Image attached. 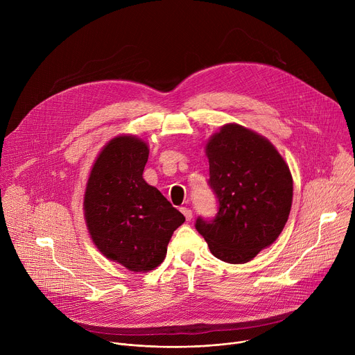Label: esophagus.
Here are the masks:
<instances>
[{
	"label": "esophagus",
	"instance_id": "34e87169",
	"mask_svg": "<svg viewBox=\"0 0 355 355\" xmlns=\"http://www.w3.org/2000/svg\"><path fill=\"white\" fill-rule=\"evenodd\" d=\"M180 211H181V212H182V215H184V216H185V219H187V220H191V219H192V211H191V209H189V208H187V207H184V208H181V209H180Z\"/></svg>",
	"mask_w": 355,
	"mask_h": 355
}]
</instances>
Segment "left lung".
<instances>
[{"instance_id": "obj_1", "label": "left lung", "mask_w": 355, "mask_h": 355, "mask_svg": "<svg viewBox=\"0 0 355 355\" xmlns=\"http://www.w3.org/2000/svg\"><path fill=\"white\" fill-rule=\"evenodd\" d=\"M208 185L218 202L215 218L198 216L195 229L215 257L243 264L272 244L292 205V175L263 136L229 123L207 144Z\"/></svg>"}]
</instances>
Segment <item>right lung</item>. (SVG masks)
Masks as SVG:
<instances>
[{
    "instance_id": "right-lung-1",
    "label": "right lung",
    "mask_w": 355,
    "mask_h": 355,
    "mask_svg": "<svg viewBox=\"0 0 355 355\" xmlns=\"http://www.w3.org/2000/svg\"><path fill=\"white\" fill-rule=\"evenodd\" d=\"M148 147L118 136L101 151L84 196L89 234L107 259L144 272L163 263L174 230L185 220L163 193L143 180Z\"/></svg>"
}]
</instances>
